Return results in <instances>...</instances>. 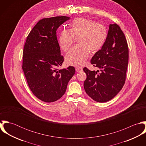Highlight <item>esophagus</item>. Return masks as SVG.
<instances>
[{
  "label": "esophagus",
  "instance_id": "34e87169",
  "mask_svg": "<svg viewBox=\"0 0 146 146\" xmlns=\"http://www.w3.org/2000/svg\"><path fill=\"white\" fill-rule=\"evenodd\" d=\"M75 70L77 72H82L83 71V69L82 68H76L75 69Z\"/></svg>",
  "mask_w": 146,
  "mask_h": 146
}]
</instances>
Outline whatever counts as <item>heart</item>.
<instances>
[{"label": "heart", "mask_w": 146, "mask_h": 146, "mask_svg": "<svg viewBox=\"0 0 146 146\" xmlns=\"http://www.w3.org/2000/svg\"><path fill=\"white\" fill-rule=\"evenodd\" d=\"M107 38V30L104 25L83 18L75 19L67 30H63L58 37V44L67 52L77 40L78 46L71 49L66 56V62L70 66L80 67L89 56L88 52L96 53L104 45Z\"/></svg>", "instance_id": "heart-1"}]
</instances>
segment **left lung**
<instances>
[{
	"label": "left lung",
	"mask_w": 146,
	"mask_h": 146,
	"mask_svg": "<svg viewBox=\"0 0 146 146\" xmlns=\"http://www.w3.org/2000/svg\"><path fill=\"white\" fill-rule=\"evenodd\" d=\"M128 60L129 49L124 34L118 25H110L104 45L90 61L101 72L98 74L99 70L83 68L86 74L84 83L86 94L98 102L112 100L125 84Z\"/></svg>",
	"instance_id": "1"
}]
</instances>
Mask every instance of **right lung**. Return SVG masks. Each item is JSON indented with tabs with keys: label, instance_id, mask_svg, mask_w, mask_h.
Masks as SVG:
<instances>
[{
	"label": "right lung",
	"instance_id": "add662e5",
	"mask_svg": "<svg viewBox=\"0 0 146 146\" xmlns=\"http://www.w3.org/2000/svg\"><path fill=\"white\" fill-rule=\"evenodd\" d=\"M70 17L57 16L39 20L28 35L23 47V69L33 93L45 102L57 101L64 94L67 84L75 73L73 66L62 70L57 30Z\"/></svg>",
	"mask_w": 146,
	"mask_h": 146
}]
</instances>
